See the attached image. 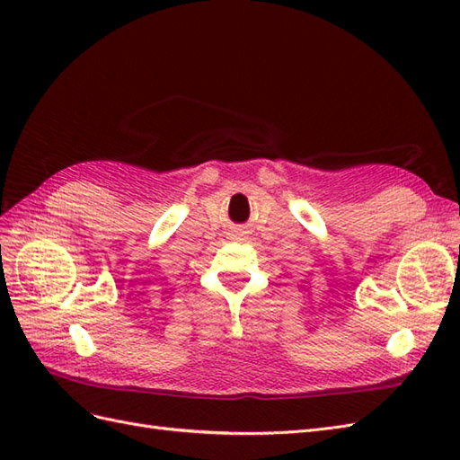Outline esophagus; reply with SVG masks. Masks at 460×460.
<instances>
[{
  "label": "esophagus",
  "instance_id": "1",
  "mask_svg": "<svg viewBox=\"0 0 460 460\" xmlns=\"http://www.w3.org/2000/svg\"><path fill=\"white\" fill-rule=\"evenodd\" d=\"M247 234V230L243 228V226H235V228H232V238H235V240H243V235Z\"/></svg>",
  "mask_w": 460,
  "mask_h": 460
}]
</instances>
